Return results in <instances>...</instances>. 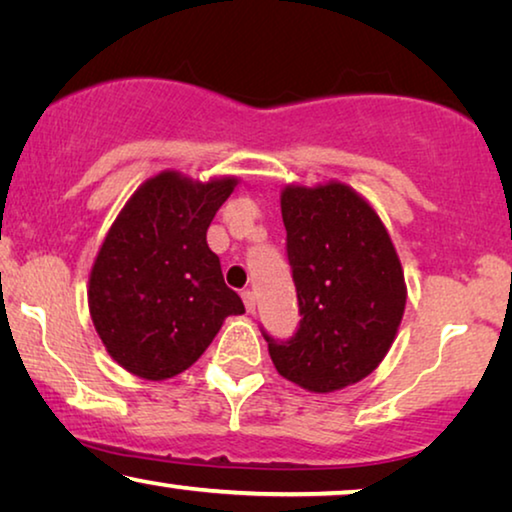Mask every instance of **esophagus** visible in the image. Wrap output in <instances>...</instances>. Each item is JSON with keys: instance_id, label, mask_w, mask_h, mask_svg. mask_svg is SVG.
<instances>
[{"instance_id": "34e87169", "label": "esophagus", "mask_w": 512, "mask_h": 512, "mask_svg": "<svg viewBox=\"0 0 512 512\" xmlns=\"http://www.w3.org/2000/svg\"><path fill=\"white\" fill-rule=\"evenodd\" d=\"M241 299H243V303H246L248 312H255V292H250V289H243Z\"/></svg>"}]
</instances>
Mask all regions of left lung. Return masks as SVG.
<instances>
[{
    "instance_id": "left-lung-1",
    "label": "left lung",
    "mask_w": 512,
    "mask_h": 512,
    "mask_svg": "<svg viewBox=\"0 0 512 512\" xmlns=\"http://www.w3.org/2000/svg\"><path fill=\"white\" fill-rule=\"evenodd\" d=\"M280 207L301 322L289 340L262 335L282 377L338 391L393 345L407 303L400 259L375 209L345 183L287 186Z\"/></svg>"
}]
</instances>
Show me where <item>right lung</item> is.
I'll return each mask as SVG.
<instances>
[{"label":"right lung","mask_w":512,"mask_h":512,"mask_svg":"<svg viewBox=\"0 0 512 512\" xmlns=\"http://www.w3.org/2000/svg\"><path fill=\"white\" fill-rule=\"evenodd\" d=\"M234 177L209 183L163 172L135 190L91 269L89 312L108 354L160 381L188 370L225 317L246 312L225 285L207 230Z\"/></svg>","instance_id":"right-lung-1"}]
</instances>
